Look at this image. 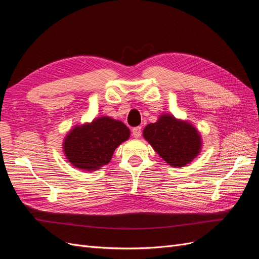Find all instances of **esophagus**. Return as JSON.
Returning <instances> with one entry per match:
<instances>
[{
    "label": "esophagus",
    "instance_id": "34e87169",
    "mask_svg": "<svg viewBox=\"0 0 259 259\" xmlns=\"http://www.w3.org/2000/svg\"><path fill=\"white\" fill-rule=\"evenodd\" d=\"M132 133H133V136H134L135 138H139L140 135H142V126L134 127L132 130Z\"/></svg>",
    "mask_w": 259,
    "mask_h": 259
}]
</instances>
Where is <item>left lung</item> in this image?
I'll use <instances>...</instances> for the list:
<instances>
[{"mask_svg": "<svg viewBox=\"0 0 259 259\" xmlns=\"http://www.w3.org/2000/svg\"><path fill=\"white\" fill-rule=\"evenodd\" d=\"M143 136L154 151L173 167H184L202 150L203 140L198 128L170 113H162L155 123L148 124Z\"/></svg>", "mask_w": 259, "mask_h": 259, "instance_id": "left-lung-1", "label": "left lung"}]
</instances>
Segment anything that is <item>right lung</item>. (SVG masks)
Wrapping results in <instances>:
<instances>
[{
	"label": "right lung",
	"instance_id": "add662e5",
	"mask_svg": "<svg viewBox=\"0 0 259 259\" xmlns=\"http://www.w3.org/2000/svg\"><path fill=\"white\" fill-rule=\"evenodd\" d=\"M130 136L131 131L122 121L98 116L70 130L62 142V151L75 168L98 170L111 161L115 149Z\"/></svg>",
	"mask_w": 259,
	"mask_h": 259
}]
</instances>
